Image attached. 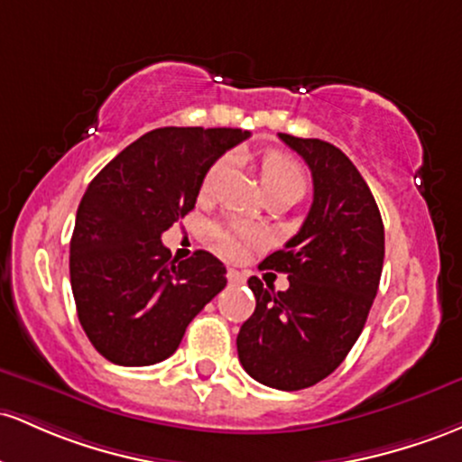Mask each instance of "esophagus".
<instances>
[{
    "instance_id": "1",
    "label": "esophagus",
    "mask_w": 462,
    "mask_h": 462,
    "mask_svg": "<svg viewBox=\"0 0 462 462\" xmlns=\"http://www.w3.org/2000/svg\"><path fill=\"white\" fill-rule=\"evenodd\" d=\"M226 279H229L231 286H240V283L246 282L245 274H242L240 271H236V268H229V271H226Z\"/></svg>"
}]
</instances>
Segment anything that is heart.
I'll return each mask as SVG.
<instances>
[{
    "label": "heart",
    "instance_id": "obj_1",
    "mask_svg": "<svg viewBox=\"0 0 462 462\" xmlns=\"http://www.w3.org/2000/svg\"><path fill=\"white\" fill-rule=\"evenodd\" d=\"M226 170V159H217V162L211 165L209 170L205 172L203 185L200 189L203 191H211L214 185L217 183L222 174ZM262 185L266 196L271 194H279V196H286L294 203L299 200L300 196L305 194L308 189V174L300 165L294 162L292 157L283 152H268L263 154L262 159ZM211 237L217 245L225 255H240L245 251L246 245L257 240V233L253 229H248L245 225H233V222H225V225H216L211 229Z\"/></svg>",
    "mask_w": 462,
    "mask_h": 462
}]
</instances>
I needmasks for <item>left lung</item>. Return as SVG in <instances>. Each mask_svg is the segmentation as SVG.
<instances>
[{"label":"left lung","mask_w":462,"mask_h":462,"mask_svg":"<svg viewBox=\"0 0 462 462\" xmlns=\"http://www.w3.org/2000/svg\"><path fill=\"white\" fill-rule=\"evenodd\" d=\"M279 139L308 163L314 199L297 236L259 266L286 273L290 288L274 292L248 279L257 303L237 334V356L259 384L300 391L338 369L365 329L384 263V225L343 150L286 133Z\"/></svg>","instance_id":"8db88e82"}]
</instances>
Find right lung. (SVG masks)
<instances>
[{"mask_svg":"<svg viewBox=\"0 0 462 462\" xmlns=\"http://www.w3.org/2000/svg\"><path fill=\"white\" fill-rule=\"evenodd\" d=\"M251 133L157 128L124 148L78 205L69 277L78 320L100 356L148 366L179 349L196 314L226 286L207 251L172 257L162 233L194 209L205 172Z\"/></svg>","mask_w":462,"mask_h":462,"instance_id":"right-lung-1","label":"right lung"}]
</instances>
